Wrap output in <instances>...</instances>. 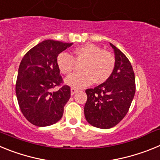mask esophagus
<instances>
[{"label": "esophagus", "mask_w": 160, "mask_h": 160, "mask_svg": "<svg viewBox=\"0 0 160 160\" xmlns=\"http://www.w3.org/2000/svg\"><path fill=\"white\" fill-rule=\"evenodd\" d=\"M70 91H71V94H75L76 92H78V90L77 88H74V87H71V89H70Z\"/></svg>", "instance_id": "obj_1"}]
</instances>
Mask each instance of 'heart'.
<instances>
[{"mask_svg": "<svg viewBox=\"0 0 160 160\" xmlns=\"http://www.w3.org/2000/svg\"><path fill=\"white\" fill-rule=\"evenodd\" d=\"M115 62V57L111 52L103 50L94 44H86L75 48L73 56L61 53L57 57L58 67L66 75L74 70L76 64H82L81 73H73L66 78V84L74 88H82L92 82H105L114 72Z\"/></svg>", "mask_w": 160, "mask_h": 160, "instance_id": "heart-1", "label": "heart"}]
</instances>
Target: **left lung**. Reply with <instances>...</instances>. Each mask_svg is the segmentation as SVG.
I'll list each match as a JSON object with an SVG mask.
<instances>
[{
	"mask_svg": "<svg viewBox=\"0 0 160 160\" xmlns=\"http://www.w3.org/2000/svg\"><path fill=\"white\" fill-rule=\"evenodd\" d=\"M111 44L115 55V67L105 82L87 89L84 114L90 125L109 129L125 117L135 93V78L132 66L126 55Z\"/></svg>",
	"mask_w": 160,
	"mask_h": 160,
	"instance_id": "obj_1",
	"label": "left lung"
}]
</instances>
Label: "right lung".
<instances>
[{
	"instance_id": "right-lung-1",
	"label": "right lung",
	"mask_w": 160,
	"mask_h": 160,
	"mask_svg": "<svg viewBox=\"0 0 160 160\" xmlns=\"http://www.w3.org/2000/svg\"><path fill=\"white\" fill-rule=\"evenodd\" d=\"M59 41L46 40L29 49L18 69L16 94L25 118L37 127L56 123L62 118L70 87L63 84L57 57L72 46ZM60 86L57 92H52Z\"/></svg>"
}]
</instances>
